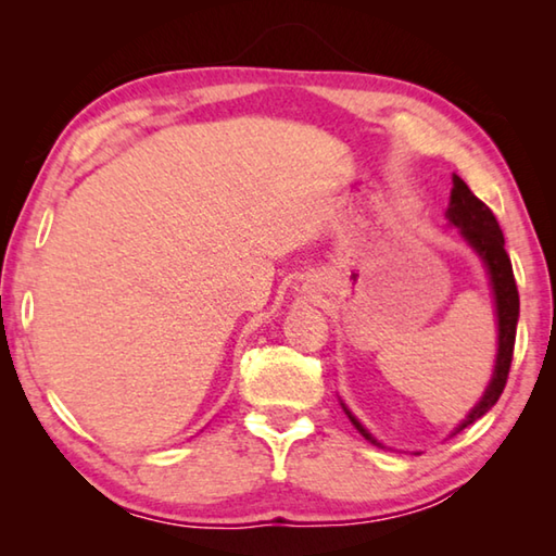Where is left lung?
<instances>
[{"instance_id":"1","label":"left lung","mask_w":556,"mask_h":556,"mask_svg":"<svg viewBox=\"0 0 556 556\" xmlns=\"http://www.w3.org/2000/svg\"><path fill=\"white\" fill-rule=\"evenodd\" d=\"M451 181H454V188H451L446 218L454 228H458L460 238L468 242V248L483 260L488 279H491L493 301H495V321H497V353H495L493 378L488 382L483 397L476 402V407L466 414V419L460 421L454 431H451V437H454L458 431H464L468 425H473L476 419H481L483 414L491 409L497 400H501L507 382V372H510V363H513L517 318H520V296H517L513 265L505 252V238H503L501 225L495 220V215L483 201H478L476 195L470 193V188L464 184V178L454 174ZM341 404L348 414V419L353 421V427L361 431L370 444L382 446L380 441L361 425V419L345 407V402Z\"/></svg>"}]
</instances>
